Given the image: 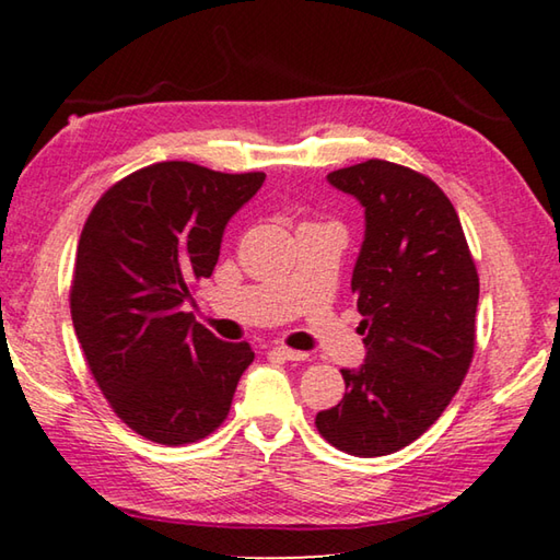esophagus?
<instances>
[{"label":"esophagus","mask_w":560,"mask_h":560,"mask_svg":"<svg viewBox=\"0 0 560 560\" xmlns=\"http://www.w3.org/2000/svg\"><path fill=\"white\" fill-rule=\"evenodd\" d=\"M273 353L281 355L283 360H306L308 353H303V350H293L289 346H273Z\"/></svg>","instance_id":"1"}]
</instances>
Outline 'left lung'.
Wrapping results in <instances>:
<instances>
[{"instance_id":"left-lung-1","label":"left lung","mask_w":560,"mask_h":560,"mask_svg":"<svg viewBox=\"0 0 560 560\" xmlns=\"http://www.w3.org/2000/svg\"><path fill=\"white\" fill-rule=\"evenodd\" d=\"M328 183L365 207L350 289L368 355L360 371H340L343 400L318 412L316 428L340 452L383 457L430 430L464 383L479 273L457 210L428 175L365 160Z\"/></svg>"}]
</instances>
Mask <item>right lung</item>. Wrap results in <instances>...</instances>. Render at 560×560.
I'll use <instances>...</instances> for the list:
<instances>
[{
    "mask_svg": "<svg viewBox=\"0 0 560 560\" xmlns=\"http://www.w3.org/2000/svg\"><path fill=\"white\" fill-rule=\"evenodd\" d=\"M264 177L167 160L110 185L83 224L73 328L103 397L140 438L192 444L230 415L254 350L212 336L183 303L212 277L226 222Z\"/></svg>",
    "mask_w": 560,
    "mask_h": 560,
    "instance_id": "obj_1",
    "label": "right lung"
}]
</instances>
